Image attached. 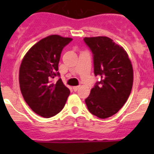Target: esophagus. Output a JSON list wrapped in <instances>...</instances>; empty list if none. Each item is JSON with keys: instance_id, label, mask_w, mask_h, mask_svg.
Segmentation results:
<instances>
[{"instance_id": "1", "label": "esophagus", "mask_w": 154, "mask_h": 154, "mask_svg": "<svg viewBox=\"0 0 154 154\" xmlns=\"http://www.w3.org/2000/svg\"><path fill=\"white\" fill-rule=\"evenodd\" d=\"M73 90L75 91V92H76V91L78 90L79 89V85H77V86H73Z\"/></svg>"}]
</instances>
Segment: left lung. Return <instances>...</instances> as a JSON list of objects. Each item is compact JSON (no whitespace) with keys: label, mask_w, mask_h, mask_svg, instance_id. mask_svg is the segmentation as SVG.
Segmentation results:
<instances>
[{"label":"left lung","mask_w":154,"mask_h":154,"mask_svg":"<svg viewBox=\"0 0 154 154\" xmlns=\"http://www.w3.org/2000/svg\"><path fill=\"white\" fill-rule=\"evenodd\" d=\"M83 40L92 53L94 74L100 78L85 99V104L92 115L106 119L116 113L130 96L133 66L123 48L108 37Z\"/></svg>","instance_id":"8db88e82"}]
</instances>
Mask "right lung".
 I'll use <instances>...</instances> for the list:
<instances>
[{
	"label": "right lung",
	"instance_id": "add662e5",
	"mask_svg": "<svg viewBox=\"0 0 154 154\" xmlns=\"http://www.w3.org/2000/svg\"><path fill=\"white\" fill-rule=\"evenodd\" d=\"M72 39L53 35L33 45L23 58L19 70V83L24 99L35 113L45 118L54 116L64 108L70 94L61 79L58 63L65 46Z\"/></svg>",
	"mask_w": 154,
	"mask_h": 154
}]
</instances>
